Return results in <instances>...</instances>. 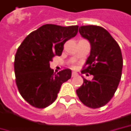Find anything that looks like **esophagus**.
I'll return each instance as SVG.
<instances>
[{
  "label": "esophagus",
  "instance_id": "esophagus-1",
  "mask_svg": "<svg viewBox=\"0 0 131 131\" xmlns=\"http://www.w3.org/2000/svg\"><path fill=\"white\" fill-rule=\"evenodd\" d=\"M71 76H72V77H74L77 76V73L76 71H73V72H72V74H71Z\"/></svg>",
  "mask_w": 131,
  "mask_h": 131
}]
</instances>
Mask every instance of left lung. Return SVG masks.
<instances>
[{"instance_id": "obj_1", "label": "left lung", "mask_w": 131, "mask_h": 131, "mask_svg": "<svg viewBox=\"0 0 131 131\" xmlns=\"http://www.w3.org/2000/svg\"><path fill=\"white\" fill-rule=\"evenodd\" d=\"M79 32L91 46L82 73H90L93 78L92 81L83 78V84L77 90V94L86 106L100 108L112 98L118 87L123 64L121 49L110 33L102 27L81 26Z\"/></svg>"}]
</instances>
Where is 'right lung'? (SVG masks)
Returning a JSON list of instances; mask_svg holds the SVG:
<instances>
[{"label": "right lung", "instance_id": "obj_1", "mask_svg": "<svg viewBox=\"0 0 131 131\" xmlns=\"http://www.w3.org/2000/svg\"><path fill=\"white\" fill-rule=\"evenodd\" d=\"M78 28V25L47 24L30 33L18 47L14 59L15 81L22 97L33 107L51 105L62 84L71 79L70 69L55 74L49 62L53 57L61 55L64 43L76 36Z\"/></svg>", "mask_w": 131, "mask_h": 131}]
</instances>
